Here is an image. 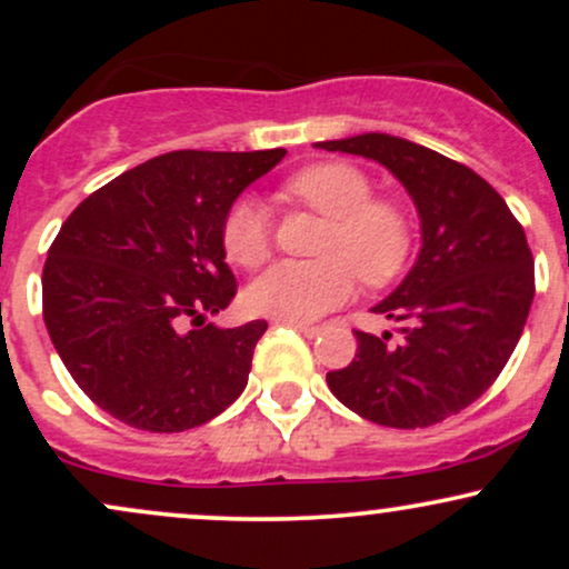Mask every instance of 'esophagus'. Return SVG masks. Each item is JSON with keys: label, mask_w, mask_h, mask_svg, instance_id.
<instances>
[{"label": "esophagus", "mask_w": 569, "mask_h": 569, "mask_svg": "<svg viewBox=\"0 0 569 569\" xmlns=\"http://www.w3.org/2000/svg\"><path fill=\"white\" fill-rule=\"evenodd\" d=\"M280 323L289 326V329H293V331H299V335H305L307 339H312V337L321 335V326H312V323H297V321H280Z\"/></svg>", "instance_id": "1"}]
</instances>
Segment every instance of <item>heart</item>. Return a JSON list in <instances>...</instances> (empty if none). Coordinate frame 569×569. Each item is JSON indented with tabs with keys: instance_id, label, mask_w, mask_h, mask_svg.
Returning a JSON list of instances; mask_svg holds the SVG:
<instances>
[{
	"instance_id": "heart-1",
	"label": "heart",
	"mask_w": 569,
	"mask_h": 569,
	"mask_svg": "<svg viewBox=\"0 0 569 569\" xmlns=\"http://www.w3.org/2000/svg\"><path fill=\"white\" fill-rule=\"evenodd\" d=\"M286 194L329 219L318 262H278L246 289V307L278 321H316L348 302L356 272L380 286L401 270L411 248L407 213L393 200L371 198L369 176L350 162H316L286 181ZM227 259L240 267L262 264L270 253V217L257 200L240 198L221 224Z\"/></svg>"
}]
</instances>
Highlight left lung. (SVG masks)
Returning <instances> with one entry per match:
<instances>
[{
    "instance_id": "1",
    "label": "left lung",
    "mask_w": 569,
    "mask_h": 569,
    "mask_svg": "<svg viewBox=\"0 0 569 569\" xmlns=\"http://www.w3.org/2000/svg\"><path fill=\"white\" fill-rule=\"evenodd\" d=\"M316 147L388 168L415 200L422 230L409 276L371 307L403 323L401 342H390V331H356V358L326 382L377 426H436L498 380L525 331L535 297L527 234L479 173L420 143L363 133Z\"/></svg>"
}]
</instances>
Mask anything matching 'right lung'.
Instances as JSON below:
<instances>
[{
  "instance_id": "add662e5",
  "label": "right lung",
  "mask_w": 569,
  "mask_h": 569,
  "mask_svg": "<svg viewBox=\"0 0 569 569\" xmlns=\"http://www.w3.org/2000/svg\"><path fill=\"white\" fill-rule=\"evenodd\" d=\"M283 154H160L63 221L42 270L44 326L74 382L114 420L179 433L243 393L267 321L219 329L206 316L238 291L221 243L227 211Z\"/></svg>"
}]
</instances>
